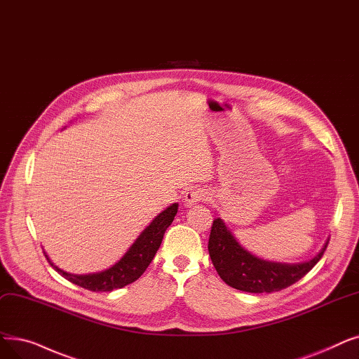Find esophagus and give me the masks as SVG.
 <instances>
[{"mask_svg":"<svg viewBox=\"0 0 359 359\" xmlns=\"http://www.w3.org/2000/svg\"><path fill=\"white\" fill-rule=\"evenodd\" d=\"M208 196H207V192L204 191V189H192V191H189L188 194H186V196H184V202H186V205H195V204H198V202H202V201H205Z\"/></svg>","mask_w":359,"mask_h":359,"instance_id":"obj_1","label":"esophagus"}]
</instances>
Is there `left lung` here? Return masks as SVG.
I'll return each mask as SVG.
<instances>
[{"label":"left lung","mask_w":359,"mask_h":359,"mask_svg":"<svg viewBox=\"0 0 359 359\" xmlns=\"http://www.w3.org/2000/svg\"><path fill=\"white\" fill-rule=\"evenodd\" d=\"M329 239L309 261L287 264L261 259L248 252L220 217L212 222L208 251L218 276L230 287L249 293H271L292 286L321 259Z\"/></svg>","instance_id":"left-lung-1"}]
</instances>
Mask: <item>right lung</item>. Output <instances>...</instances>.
<instances>
[{
    "label": "right lung",
    "instance_id": "right-lung-1",
    "mask_svg": "<svg viewBox=\"0 0 359 359\" xmlns=\"http://www.w3.org/2000/svg\"><path fill=\"white\" fill-rule=\"evenodd\" d=\"M177 207L179 204H171L164 211H161L149 223V226L145 227L141 235L136 238V241L128 249L126 254H124L114 266L104 271L90 274H72L54 266V262L48 258L46 252L43 254L51 264V267H54L55 271H58L73 285H77L92 292H111L114 289H121L126 285L133 283L135 280H137L145 273L152 258L158 251L167 227L175 220V215L177 214Z\"/></svg>",
    "mask_w": 359,
    "mask_h": 359
}]
</instances>
